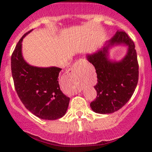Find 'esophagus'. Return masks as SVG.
<instances>
[{"label":"esophagus","mask_w":152,"mask_h":152,"mask_svg":"<svg viewBox=\"0 0 152 152\" xmlns=\"http://www.w3.org/2000/svg\"><path fill=\"white\" fill-rule=\"evenodd\" d=\"M87 63L83 59H79V60L76 61L74 64H73L72 67L71 68V71H81L85 66H86Z\"/></svg>","instance_id":"esophagus-1"}]
</instances>
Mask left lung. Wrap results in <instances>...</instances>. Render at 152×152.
<instances>
[{
  "label": "left lung",
  "instance_id": "8db88e82",
  "mask_svg": "<svg viewBox=\"0 0 152 152\" xmlns=\"http://www.w3.org/2000/svg\"><path fill=\"white\" fill-rule=\"evenodd\" d=\"M127 46V54L120 61L109 58V49L116 45ZM95 67L96 99L90 104L94 112L111 114L119 110L133 95L139 78V65L135 45L124 31H118L100 49L86 55Z\"/></svg>",
  "mask_w": 152,
  "mask_h": 152
}]
</instances>
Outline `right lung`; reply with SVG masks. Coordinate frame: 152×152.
Masks as SVG:
<instances>
[{
    "label": "right lung",
    "mask_w": 152,
    "mask_h": 152,
    "mask_svg": "<svg viewBox=\"0 0 152 152\" xmlns=\"http://www.w3.org/2000/svg\"><path fill=\"white\" fill-rule=\"evenodd\" d=\"M32 31L22 36L11 56L15 91L25 107L35 116L42 119H58L65 115L70 101L59 86L58 78L61 69L37 67L24 60L22 41Z\"/></svg>",
    "instance_id": "right-lung-1"
}]
</instances>
